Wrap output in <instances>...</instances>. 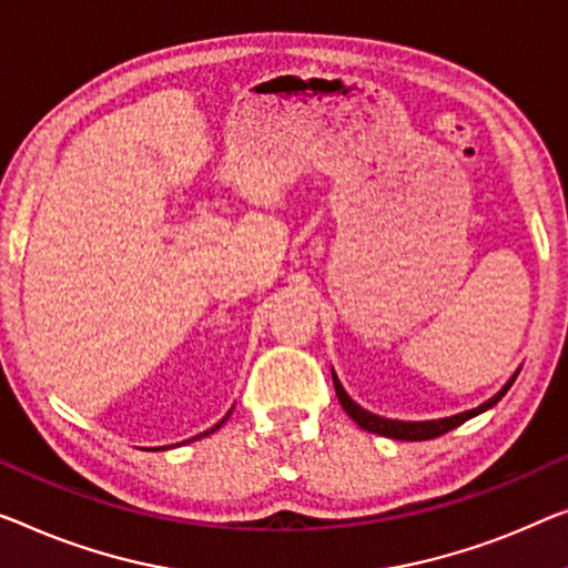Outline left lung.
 <instances>
[{
	"label": "left lung",
	"mask_w": 568,
	"mask_h": 568,
	"mask_svg": "<svg viewBox=\"0 0 568 568\" xmlns=\"http://www.w3.org/2000/svg\"><path fill=\"white\" fill-rule=\"evenodd\" d=\"M334 377V390L338 403H342V408L346 410V416H349L354 423H357L359 428L369 430V434H379V436H387V438H397V442H428V438H436V436H444L448 430L462 426L464 420H469L474 416H479L481 410L493 408V405L500 400V397L510 390V385L515 383V377H518V372L510 377V383H507L500 393L495 397H489L487 403H481L479 408L467 410V413H459V416H452V418H442V420H420V423H405V420H390V418H379V416H372L365 408H359L357 403L352 400L349 395L344 393L342 383H338L336 375L332 372Z\"/></svg>",
	"instance_id": "1"
}]
</instances>
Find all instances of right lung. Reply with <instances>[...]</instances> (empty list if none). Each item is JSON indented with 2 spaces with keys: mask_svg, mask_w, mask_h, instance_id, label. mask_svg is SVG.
I'll return each mask as SVG.
<instances>
[{
  "mask_svg": "<svg viewBox=\"0 0 568 568\" xmlns=\"http://www.w3.org/2000/svg\"><path fill=\"white\" fill-rule=\"evenodd\" d=\"M226 418H230V413H226ZM222 423H224V420H219V423H216V426H214V428H211V430H206V434H214V430H216V428H219V426H222ZM206 434H203V436H206ZM196 438H201V436H196Z\"/></svg>",
  "mask_w": 568,
  "mask_h": 568,
  "instance_id": "obj_1",
  "label": "right lung"
}]
</instances>
